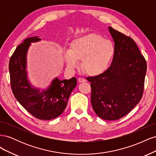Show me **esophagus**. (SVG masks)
I'll use <instances>...</instances> for the list:
<instances>
[{
    "label": "esophagus",
    "mask_w": 156,
    "mask_h": 156,
    "mask_svg": "<svg viewBox=\"0 0 156 156\" xmlns=\"http://www.w3.org/2000/svg\"><path fill=\"white\" fill-rule=\"evenodd\" d=\"M78 81H79V83H83V82H85L86 81V79L83 78V77H79L78 79Z\"/></svg>",
    "instance_id": "esophagus-1"
}]
</instances>
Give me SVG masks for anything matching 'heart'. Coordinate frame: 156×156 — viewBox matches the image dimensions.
<instances>
[{"mask_svg": "<svg viewBox=\"0 0 156 156\" xmlns=\"http://www.w3.org/2000/svg\"><path fill=\"white\" fill-rule=\"evenodd\" d=\"M115 55V46L111 40L96 34H90L74 40L69 51L64 53V60L70 68L81 67L84 73L98 76L105 73Z\"/></svg>", "mask_w": 156, "mask_h": 156, "instance_id": "1", "label": "heart"}]
</instances>
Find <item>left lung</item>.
<instances>
[{"mask_svg": "<svg viewBox=\"0 0 156 156\" xmlns=\"http://www.w3.org/2000/svg\"><path fill=\"white\" fill-rule=\"evenodd\" d=\"M115 41V55L105 73L87 77L91 86V103L101 119L124 117L143 97L146 62L131 37L108 27Z\"/></svg>", "mask_w": 156, "mask_h": 156, "instance_id": "1", "label": "left lung"}]
</instances>
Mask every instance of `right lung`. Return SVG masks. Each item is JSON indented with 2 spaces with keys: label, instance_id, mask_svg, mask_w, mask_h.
<instances>
[{
  "label": "right lung",
  "instance_id": "add662e5",
  "mask_svg": "<svg viewBox=\"0 0 156 156\" xmlns=\"http://www.w3.org/2000/svg\"><path fill=\"white\" fill-rule=\"evenodd\" d=\"M37 36L28 37L19 45L10 57L9 72L12 92L16 100L36 119L49 120L58 117L66 107L68 99L77 85V79H55L47 90L32 88L27 78L26 55L30 42L40 41Z\"/></svg>",
  "mask_w": 156,
  "mask_h": 156
}]
</instances>
